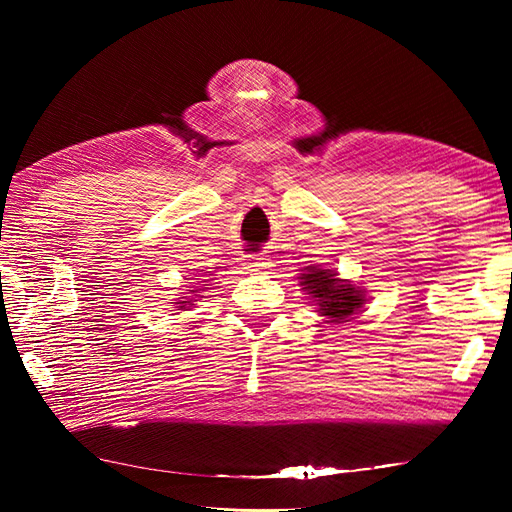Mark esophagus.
Returning a JSON list of instances; mask_svg holds the SVG:
<instances>
[{
    "mask_svg": "<svg viewBox=\"0 0 512 512\" xmlns=\"http://www.w3.org/2000/svg\"><path fill=\"white\" fill-rule=\"evenodd\" d=\"M268 266V262H266V259H262V257H259V259H250V262H246V268L250 270V273H257V270H264Z\"/></svg>",
    "mask_w": 512,
    "mask_h": 512,
    "instance_id": "34e87169",
    "label": "esophagus"
}]
</instances>
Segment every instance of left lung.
Masks as SVG:
<instances>
[{
  "label": "left lung",
  "instance_id": "left-lung-1",
  "mask_svg": "<svg viewBox=\"0 0 512 512\" xmlns=\"http://www.w3.org/2000/svg\"><path fill=\"white\" fill-rule=\"evenodd\" d=\"M301 286L312 297L321 317L330 323H341L363 308L365 290L356 288L352 281L339 279L334 270L308 266L301 273Z\"/></svg>",
  "mask_w": 512,
  "mask_h": 512
}]
</instances>
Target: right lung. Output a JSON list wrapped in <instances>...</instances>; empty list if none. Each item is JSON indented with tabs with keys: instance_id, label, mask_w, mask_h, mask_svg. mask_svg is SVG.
Listing matches in <instances>:
<instances>
[{
	"instance_id": "add662e5",
	"label": "right lung",
	"mask_w": 512,
	"mask_h": 512,
	"mask_svg": "<svg viewBox=\"0 0 512 512\" xmlns=\"http://www.w3.org/2000/svg\"><path fill=\"white\" fill-rule=\"evenodd\" d=\"M191 292H195V290H191ZM176 306H178V310H189L193 306V301L191 299L189 301L182 299V301H176Z\"/></svg>"
}]
</instances>
